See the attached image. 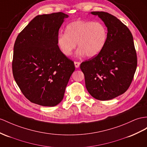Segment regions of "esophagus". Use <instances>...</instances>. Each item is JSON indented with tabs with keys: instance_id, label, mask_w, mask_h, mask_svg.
<instances>
[{
	"instance_id": "esophagus-1",
	"label": "esophagus",
	"mask_w": 147,
	"mask_h": 147,
	"mask_svg": "<svg viewBox=\"0 0 147 147\" xmlns=\"http://www.w3.org/2000/svg\"><path fill=\"white\" fill-rule=\"evenodd\" d=\"M80 62H77V61H74V65H75V67H76V68H78V67H80Z\"/></svg>"
}]
</instances>
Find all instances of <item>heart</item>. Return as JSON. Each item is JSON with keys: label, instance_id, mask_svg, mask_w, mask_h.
Masks as SVG:
<instances>
[{"label": "heart", "instance_id": "heart-1", "mask_svg": "<svg viewBox=\"0 0 147 147\" xmlns=\"http://www.w3.org/2000/svg\"><path fill=\"white\" fill-rule=\"evenodd\" d=\"M107 39V30L99 22L77 20L66 25L65 34H60L58 45L63 53L69 56L76 48L77 55L92 58L102 51Z\"/></svg>", "mask_w": 147, "mask_h": 147}]
</instances>
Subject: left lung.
<instances>
[{
	"instance_id": "8db88e82",
	"label": "left lung",
	"mask_w": 147,
	"mask_h": 147,
	"mask_svg": "<svg viewBox=\"0 0 147 147\" xmlns=\"http://www.w3.org/2000/svg\"><path fill=\"white\" fill-rule=\"evenodd\" d=\"M107 28L106 43L100 53L82 62L86 87L94 98L108 100L125 92L133 80L137 58L133 36L126 25L112 15L91 12Z\"/></svg>"
}]
</instances>
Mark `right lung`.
I'll return each mask as SVG.
<instances>
[{
  "instance_id": "add662e5",
  "label": "right lung",
  "mask_w": 147,
  "mask_h": 147,
  "mask_svg": "<svg viewBox=\"0 0 147 147\" xmlns=\"http://www.w3.org/2000/svg\"><path fill=\"white\" fill-rule=\"evenodd\" d=\"M63 12L40 15L17 37L13 47L12 71L22 92L30 102L53 107L61 102L74 62L58 45Z\"/></svg>"
}]
</instances>
